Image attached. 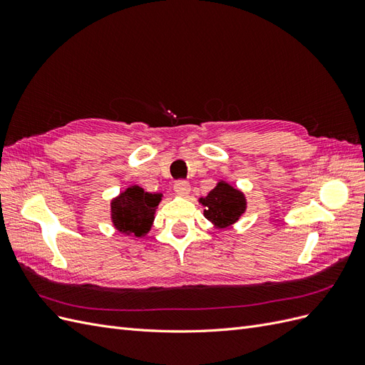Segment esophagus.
<instances>
[{
	"label": "esophagus",
	"mask_w": 365,
	"mask_h": 365,
	"mask_svg": "<svg viewBox=\"0 0 365 365\" xmlns=\"http://www.w3.org/2000/svg\"><path fill=\"white\" fill-rule=\"evenodd\" d=\"M173 189L180 196H187L190 192V184H189V181H185V180H178L175 182Z\"/></svg>",
	"instance_id": "34e87169"
}]
</instances>
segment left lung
I'll return each instance as SVG.
<instances>
[{
    "label": "left lung",
    "mask_w": 365,
    "mask_h": 365,
    "mask_svg": "<svg viewBox=\"0 0 365 365\" xmlns=\"http://www.w3.org/2000/svg\"><path fill=\"white\" fill-rule=\"evenodd\" d=\"M201 201L207 207L204 216L217 228L235 224L247 205L244 195L225 182H219Z\"/></svg>",
    "instance_id": "1"
}]
</instances>
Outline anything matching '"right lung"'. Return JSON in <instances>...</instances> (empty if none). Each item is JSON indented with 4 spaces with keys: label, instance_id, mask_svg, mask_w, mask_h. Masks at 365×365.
Returning <instances> with one entry per match:
<instances>
[{
    "label": "right lung",
    "instance_id": "obj_1",
    "mask_svg": "<svg viewBox=\"0 0 365 365\" xmlns=\"http://www.w3.org/2000/svg\"><path fill=\"white\" fill-rule=\"evenodd\" d=\"M161 201V195H152L138 185L129 187L113 201V222L126 235L145 236L152 227L153 213Z\"/></svg>",
    "mask_w": 365,
    "mask_h": 365
}]
</instances>
